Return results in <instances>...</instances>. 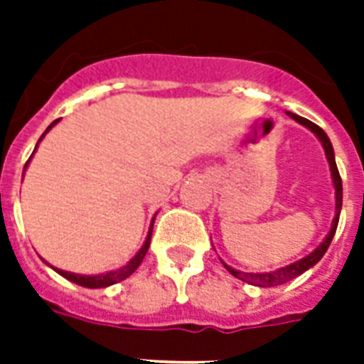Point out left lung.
Returning <instances> with one entry per match:
<instances>
[{"label": "left lung", "instance_id": "left-lung-1", "mask_svg": "<svg viewBox=\"0 0 364 364\" xmlns=\"http://www.w3.org/2000/svg\"><path fill=\"white\" fill-rule=\"evenodd\" d=\"M287 115L291 117V119H294L296 122H300L302 126H306V128H310V130L314 132L317 137H319V141L323 143V149H325V154H327L328 164H331V171H333L334 188H336V217H334L331 232L327 234V238L323 240L321 245H319V247H317L314 253H310L308 257H304V259L296 260V262H293V264L285 266V268H279V270H276V272H266V274H247V272L234 270V268H230V266L225 264V268H227V270L230 272L234 277H238V279H242V282L251 283V285H259V287H274V285H282V283L289 282V279H294V277L300 276V274H304L308 268H311L314 264H317V262L321 260L323 255L327 253L328 245H331V242H333L334 232H336V227H338L340 210H342V177H340L338 168H336V160H334L333 143H331V139H328L327 134L323 132V128H319L316 122L308 121V119H304V117L294 115V113H287Z\"/></svg>", "mask_w": 364, "mask_h": 364}]
</instances>
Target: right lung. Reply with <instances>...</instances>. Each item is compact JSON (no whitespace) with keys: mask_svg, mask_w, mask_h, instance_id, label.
I'll return each instance as SVG.
<instances>
[{"mask_svg":"<svg viewBox=\"0 0 364 364\" xmlns=\"http://www.w3.org/2000/svg\"><path fill=\"white\" fill-rule=\"evenodd\" d=\"M54 124H56V121L48 126L47 132L50 130ZM43 136H45V134H43ZM39 141H41V139H39ZM151 234H153V225H151V228H149L147 240H145V243H143V247L139 249V253H137L136 257H134V259L128 262V264L122 266V268H119V270H115V272H107V274H100V276H79V274H71V272L58 270V268H54V270L58 272L60 276H64L65 279H70V282L77 283V285H81V287H88V289L107 287V285H113V283H117V282H122V279H126V277L132 276V274L137 270V266L141 264V260L145 259V255H147L149 243H151Z\"/></svg>","mask_w":364,"mask_h":364,"instance_id":"right-lung-1","label":"right lung"}]
</instances>
